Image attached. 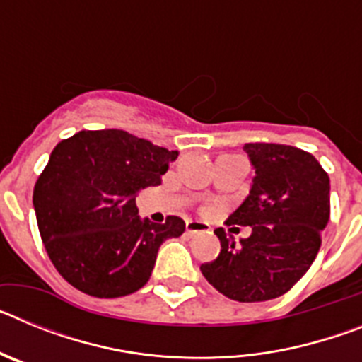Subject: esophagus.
I'll list each match as a JSON object with an SVG mask.
<instances>
[{"label":"esophagus","mask_w":362,"mask_h":362,"mask_svg":"<svg viewBox=\"0 0 362 362\" xmlns=\"http://www.w3.org/2000/svg\"><path fill=\"white\" fill-rule=\"evenodd\" d=\"M209 232L210 228L204 223H199V221H188L187 223V233L188 235H196V233H204Z\"/></svg>","instance_id":"obj_1"}]
</instances>
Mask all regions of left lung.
<instances>
[{
  "label": "left lung",
  "instance_id": "obj_1",
  "mask_svg": "<svg viewBox=\"0 0 362 362\" xmlns=\"http://www.w3.org/2000/svg\"><path fill=\"white\" fill-rule=\"evenodd\" d=\"M255 168L250 196L226 225L252 226L239 245L216 228L221 252L201 272L239 303L276 299L305 276L330 217V177L310 152L276 143L243 146Z\"/></svg>",
  "mask_w": 362,
  "mask_h": 362
}]
</instances>
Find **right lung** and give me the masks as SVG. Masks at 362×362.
<instances>
[{
    "instance_id": "right-lung-1",
    "label": "right lung",
    "mask_w": 362,
    "mask_h": 362,
    "mask_svg": "<svg viewBox=\"0 0 362 362\" xmlns=\"http://www.w3.org/2000/svg\"><path fill=\"white\" fill-rule=\"evenodd\" d=\"M175 150L124 130H81L57 143L34 187L45 250L79 292L121 297L148 283L161 243L179 238L185 221H141L136 196L161 185Z\"/></svg>"
}]
</instances>
